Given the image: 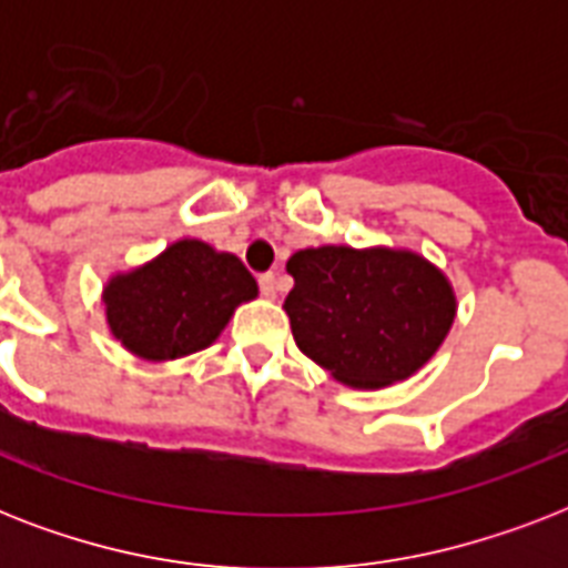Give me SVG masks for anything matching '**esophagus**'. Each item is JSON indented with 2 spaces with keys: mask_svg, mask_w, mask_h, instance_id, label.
<instances>
[{
  "mask_svg": "<svg viewBox=\"0 0 568 568\" xmlns=\"http://www.w3.org/2000/svg\"><path fill=\"white\" fill-rule=\"evenodd\" d=\"M258 288H262V294H265L267 301H274V297H276V280H274V274H262V276H258Z\"/></svg>",
  "mask_w": 568,
  "mask_h": 568,
  "instance_id": "1",
  "label": "esophagus"
}]
</instances>
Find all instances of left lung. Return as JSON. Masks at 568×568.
Masks as SVG:
<instances>
[{"mask_svg": "<svg viewBox=\"0 0 568 568\" xmlns=\"http://www.w3.org/2000/svg\"><path fill=\"white\" fill-rule=\"evenodd\" d=\"M283 310L312 363L354 388L413 377L448 336L457 297L448 276L413 250L342 244L297 250Z\"/></svg>", "mask_w": 568, "mask_h": 568, "instance_id": "1", "label": "left lung"}]
</instances>
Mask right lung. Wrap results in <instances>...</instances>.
<instances>
[{
    "mask_svg": "<svg viewBox=\"0 0 568 568\" xmlns=\"http://www.w3.org/2000/svg\"><path fill=\"white\" fill-rule=\"evenodd\" d=\"M256 294V280L239 256L182 239L153 262L111 276L102 303L111 336L129 354L164 363L212 345L235 306Z\"/></svg>",
    "mask_w": 568,
    "mask_h": 568,
    "instance_id": "add662e5",
    "label": "right lung"
}]
</instances>
